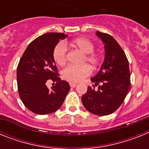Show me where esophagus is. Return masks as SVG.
Wrapping results in <instances>:
<instances>
[{
  "mask_svg": "<svg viewBox=\"0 0 149 149\" xmlns=\"http://www.w3.org/2000/svg\"><path fill=\"white\" fill-rule=\"evenodd\" d=\"M76 86H77V84H75V83H70L71 87H75Z\"/></svg>",
  "mask_w": 149,
  "mask_h": 149,
  "instance_id": "1",
  "label": "esophagus"
}]
</instances>
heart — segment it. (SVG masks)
Here are the masks:
<instances>
[{"label":"heart","mask_w":149,"mask_h":149,"mask_svg":"<svg viewBox=\"0 0 149 149\" xmlns=\"http://www.w3.org/2000/svg\"><path fill=\"white\" fill-rule=\"evenodd\" d=\"M70 45L85 54L84 61H86L92 66L96 67L99 63V56L95 53L93 43L86 38H77L70 42ZM66 47L63 42H60L55 46L53 51V57L55 63L59 65H63L66 62ZM91 74V69L87 65L81 66H67L62 72L63 77L69 82H79L83 78Z\"/></svg>","instance_id":"1"}]
</instances>
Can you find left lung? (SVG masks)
<instances>
[{"label":"left lung","mask_w":149,"mask_h":149,"mask_svg":"<svg viewBox=\"0 0 149 149\" xmlns=\"http://www.w3.org/2000/svg\"><path fill=\"white\" fill-rule=\"evenodd\" d=\"M104 44V60L98 73L91 78L98 89L88 86L82 103L89 112L97 116L113 113L123 103L130 88L131 74L125 54L109 34L96 32Z\"/></svg>","instance_id":"1"}]
</instances>
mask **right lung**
<instances>
[{"label": "right lung", "mask_w": 149, "mask_h": 149, "mask_svg": "<svg viewBox=\"0 0 149 149\" xmlns=\"http://www.w3.org/2000/svg\"><path fill=\"white\" fill-rule=\"evenodd\" d=\"M68 36L61 33L40 36L27 46L17 68L18 94L28 110L39 115L54 113L63 104L70 86L61 81L53 57L55 46ZM56 84L48 89L46 84Z\"/></svg>", "instance_id": "1"}]
</instances>
